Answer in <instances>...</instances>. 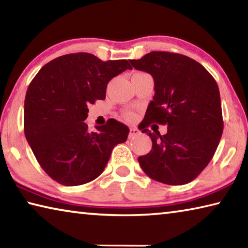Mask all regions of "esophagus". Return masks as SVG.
I'll list each match as a JSON object with an SVG mask.
<instances>
[{"mask_svg": "<svg viewBox=\"0 0 248 248\" xmlns=\"http://www.w3.org/2000/svg\"><path fill=\"white\" fill-rule=\"evenodd\" d=\"M140 133V131L139 130H138L137 128H130V132H129V138H133V137H136V136H138V134Z\"/></svg>", "mask_w": 248, "mask_h": 248, "instance_id": "obj_1", "label": "esophagus"}]
</instances>
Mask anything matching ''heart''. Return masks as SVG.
<instances>
[{"label": "heart", "instance_id": "heart-1", "mask_svg": "<svg viewBox=\"0 0 248 248\" xmlns=\"http://www.w3.org/2000/svg\"><path fill=\"white\" fill-rule=\"evenodd\" d=\"M133 114H132V112H128V114H127V117H128V118L129 119H131V118H133Z\"/></svg>", "mask_w": 248, "mask_h": 248}]
</instances>
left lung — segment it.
I'll use <instances>...</instances> for the list:
<instances>
[{
    "label": "left lung",
    "mask_w": 248,
    "mask_h": 248,
    "mask_svg": "<svg viewBox=\"0 0 248 248\" xmlns=\"http://www.w3.org/2000/svg\"><path fill=\"white\" fill-rule=\"evenodd\" d=\"M130 63L154 79L155 94L140 129L150 136L152 150L138 157L141 169L166 185L190 183L211 161L223 132L216 79L199 62L179 53L152 51ZM152 122L167 124L168 132L151 133Z\"/></svg>",
    "instance_id": "obj_1"
}]
</instances>
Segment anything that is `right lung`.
<instances>
[{"label": "right lung", "mask_w": 248, "mask_h": 248, "mask_svg": "<svg viewBox=\"0 0 248 248\" xmlns=\"http://www.w3.org/2000/svg\"><path fill=\"white\" fill-rule=\"evenodd\" d=\"M132 66L127 60L104 62L87 52L53 59L40 69L26 92L24 132L37 161L64 186L92 182L103 173L129 128L115 119L90 131L87 105L106 97L107 84Z\"/></svg>", "instance_id": "obj_1"}]
</instances>
